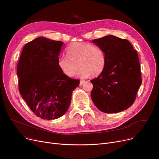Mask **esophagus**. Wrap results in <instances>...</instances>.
<instances>
[{
	"mask_svg": "<svg viewBox=\"0 0 159 159\" xmlns=\"http://www.w3.org/2000/svg\"><path fill=\"white\" fill-rule=\"evenodd\" d=\"M84 80H81L80 81V86H82L83 84H84Z\"/></svg>",
	"mask_w": 159,
	"mask_h": 159,
	"instance_id": "1",
	"label": "esophagus"
}]
</instances>
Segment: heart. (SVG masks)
<instances>
[{"label":"heart","mask_w":159,"mask_h":159,"mask_svg":"<svg viewBox=\"0 0 159 159\" xmlns=\"http://www.w3.org/2000/svg\"><path fill=\"white\" fill-rule=\"evenodd\" d=\"M66 54L67 56L58 57L57 65L68 77L76 75L79 67L81 68L79 75L82 77L89 75L97 77L102 73L106 68V54L98 46L88 43H74L66 48Z\"/></svg>","instance_id":"obj_1"}]
</instances>
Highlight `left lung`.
Here are the masks:
<instances>
[{
    "instance_id": "obj_1",
    "label": "left lung",
    "mask_w": 159,
    "mask_h": 159,
    "mask_svg": "<svg viewBox=\"0 0 159 159\" xmlns=\"http://www.w3.org/2000/svg\"><path fill=\"white\" fill-rule=\"evenodd\" d=\"M106 54V65L101 75L91 80V97L104 113H118L135 102L142 83L140 66L136 50L126 39L113 35L93 40Z\"/></svg>"
}]
</instances>
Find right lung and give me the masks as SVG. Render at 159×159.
<instances>
[{
  "instance_id": "add662e5",
  "label": "right lung",
  "mask_w": 159,
  "mask_h": 159,
  "mask_svg": "<svg viewBox=\"0 0 159 159\" xmlns=\"http://www.w3.org/2000/svg\"><path fill=\"white\" fill-rule=\"evenodd\" d=\"M62 44L38 37L24 46L17 64L19 92L30 110L44 120L56 119L66 113L73 91L80 83L58 68Z\"/></svg>"
}]
</instances>
